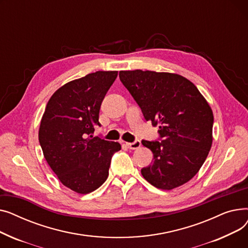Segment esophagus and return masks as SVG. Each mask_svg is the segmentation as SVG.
<instances>
[{
    "label": "esophagus",
    "mask_w": 248,
    "mask_h": 248,
    "mask_svg": "<svg viewBox=\"0 0 248 248\" xmlns=\"http://www.w3.org/2000/svg\"><path fill=\"white\" fill-rule=\"evenodd\" d=\"M126 146L128 149L131 150H136L140 147V140H135L134 142H126Z\"/></svg>",
    "instance_id": "34e87169"
}]
</instances>
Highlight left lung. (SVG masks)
Returning a JSON list of instances; mask_svg holds the SVG:
<instances>
[{
    "instance_id": "left-lung-1",
    "label": "left lung",
    "mask_w": 248,
    "mask_h": 248,
    "mask_svg": "<svg viewBox=\"0 0 248 248\" xmlns=\"http://www.w3.org/2000/svg\"><path fill=\"white\" fill-rule=\"evenodd\" d=\"M120 79L146 121L159 124V140H141L154 163L141 169L150 184L172 190L198 173L212 146L213 112L198 88L175 73L120 71Z\"/></svg>"
}]
</instances>
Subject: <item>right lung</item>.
Returning <instances> with one entry per match:
<instances>
[{
    "label": "right lung",
    "mask_w": 248,
    "mask_h": 248,
    "mask_svg": "<svg viewBox=\"0 0 248 248\" xmlns=\"http://www.w3.org/2000/svg\"><path fill=\"white\" fill-rule=\"evenodd\" d=\"M117 71H96L61 86L47 103L39 128L44 157L61 183L79 194L99 188L108 177L120 142L93 137L99 109Z\"/></svg>",
    "instance_id": "right-lung-1"
}]
</instances>
